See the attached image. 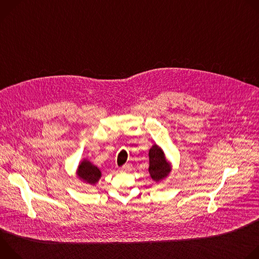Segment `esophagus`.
Returning a JSON list of instances; mask_svg holds the SVG:
<instances>
[{
	"label": "esophagus",
	"mask_w": 259,
	"mask_h": 259,
	"mask_svg": "<svg viewBox=\"0 0 259 259\" xmlns=\"http://www.w3.org/2000/svg\"><path fill=\"white\" fill-rule=\"evenodd\" d=\"M131 169H132V166L130 164H126L120 168V171L121 172H129V171H131Z\"/></svg>",
	"instance_id": "esophagus-1"
}]
</instances>
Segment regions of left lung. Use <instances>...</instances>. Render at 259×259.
<instances>
[{
	"instance_id": "8db88e82",
	"label": "left lung",
	"mask_w": 259,
	"mask_h": 259,
	"mask_svg": "<svg viewBox=\"0 0 259 259\" xmlns=\"http://www.w3.org/2000/svg\"><path fill=\"white\" fill-rule=\"evenodd\" d=\"M150 158V167L149 172L153 180L159 182L165 179L171 172V165L166 160L165 154L161 147L157 144H154L149 151Z\"/></svg>"
}]
</instances>
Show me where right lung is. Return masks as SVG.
<instances>
[{"mask_svg":"<svg viewBox=\"0 0 259 259\" xmlns=\"http://www.w3.org/2000/svg\"><path fill=\"white\" fill-rule=\"evenodd\" d=\"M77 175L80 179H82L86 183L94 186V184H96L101 177V171L97 166L93 165L90 161L84 159L78 167Z\"/></svg>","mask_w":259,"mask_h":259,"instance_id":"add662e5","label":"right lung"}]
</instances>
